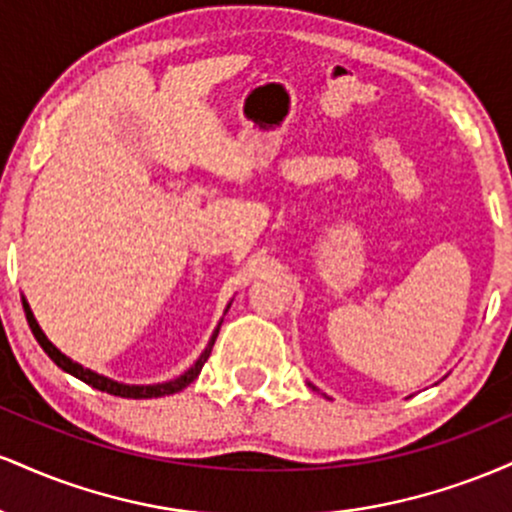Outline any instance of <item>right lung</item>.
I'll return each instance as SVG.
<instances>
[{
  "mask_svg": "<svg viewBox=\"0 0 512 512\" xmlns=\"http://www.w3.org/2000/svg\"><path fill=\"white\" fill-rule=\"evenodd\" d=\"M23 310H26V320H28V325H31L33 337L38 339V344L43 346L45 354H48V356L52 358V361L57 363V366H60L62 370H67V373H69V375H74V378L84 380L86 385L96 387V390L108 392V395H115V397H129V399L166 397V395H175V392L185 390V387L190 385L192 380L197 378L199 370H202L204 363H207V358H209V354H211V346H214V342H216V334H219V327H216L214 334H211V342L207 344V349H204V351H202V356L197 358L195 366H192L190 370H185V373H182L180 378L168 380V383H158V385H125V383H117V380L105 378V375L93 373V370H88V368H84V366H79V363L72 361V358L64 356L62 351L57 349V346L52 344L48 337H45V332L40 330L38 320H35V317H33V310H31V305L26 303V298H23Z\"/></svg>",
  "mask_w": 512,
  "mask_h": 512,
  "instance_id": "obj_1",
  "label": "right lung"
}]
</instances>
